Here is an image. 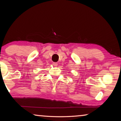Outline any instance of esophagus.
<instances>
[{
  "label": "esophagus",
  "instance_id": "34e87169",
  "mask_svg": "<svg viewBox=\"0 0 121 121\" xmlns=\"http://www.w3.org/2000/svg\"><path fill=\"white\" fill-rule=\"evenodd\" d=\"M53 65H54V67H57L58 66V63H57L56 62H54L53 63Z\"/></svg>",
  "mask_w": 121,
  "mask_h": 121
}]
</instances>
